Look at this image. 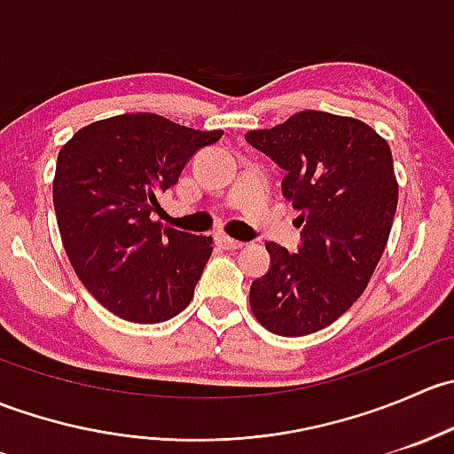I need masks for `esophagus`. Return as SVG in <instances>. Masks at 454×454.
<instances>
[{"label": "esophagus", "mask_w": 454, "mask_h": 454, "mask_svg": "<svg viewBox=\"0 0 454 454\" xmlns=\"http://www.w3.org/2000/svg\"><path fill=\"white\" fill-rule=\"evenodd\" d=\"M217 241L223 246V248H228V250H239V248H244V244H241V241L232 239V237L223 235V232H219Z\"/></svg>", "instance_id": "1"}]
</instances>
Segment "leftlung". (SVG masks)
I'll use <instances>...</instances> for the list:
<instances>
[{"label": "left lung", "instance_id": "left-lung-1", "mask_svg": "<svg viewBox=\"0 0 454 454\" xmlns=\"http://www.w3.org/2000/svg\"><path fill=\"white\" fill-rule=\"evenodd\" d=\"M246 142L286 171L283 198L303 226L296 253L265 244L270 268L250 286V308L277 336H308L358 301L384 253L397 208L391 149L363 121L314 109Z\"/></svg>", "mask_w": 454, "mask_h": 454}]
</instances>
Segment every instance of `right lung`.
Returning <instances> with one entry per match:
<instances>
[{
	"mask_svg": "<svg viewBox=\"0 0 454 454\" xmlns=\"http://www.w3.org/2000/svg\"><path fill=\"white\" fill-rule=\"evenodd\" d=\"M223 131L158 114L91 122L59 151L52 198L63 248L103 308L134 323H162L191 303L213 239L153 222L158 198Z\"/></svg>",
	"mask_w": 454,
	"mask_h": 454,
	"instance_id": "1",
	"label": "right lung"
}]
</instances>
